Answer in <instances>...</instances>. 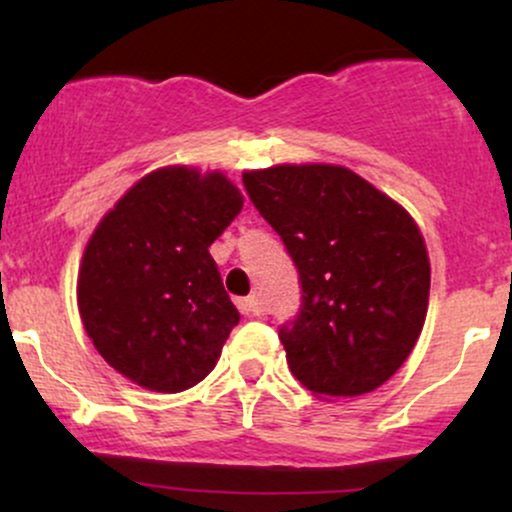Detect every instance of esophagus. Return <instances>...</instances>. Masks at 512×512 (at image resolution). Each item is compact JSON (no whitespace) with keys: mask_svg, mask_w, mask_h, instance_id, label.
Returning <instances> with one entry per match:
<instances>
[{"mask_svg":"<svg viewBox=\"0 0 512 512\" xmlns=\"http://www.w3.org/2000/svg\"><path fill=\"white\" fill-rule=\"evenodd\" d=\"M238 310L243 315H262V305H260V301H257L255 296L238 298Z\"/></svg>","mask_w":512,"mask_h":512,"instance_id":"34e87169","label":"esophagus"}]
</instances>
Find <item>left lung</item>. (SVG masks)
<instances>
[{
	"label": "left lung",
	"mask_w": 512,
	"mask_h": 512,
	"mask_svg": "<svg viewBox=\"0 0 512 512\" xmlns=\"http://www.w3.org/2000/svg\"><path fill=\"white\" fill-rule=\"evenodd\" d=\"M243 185L279 233L301 281V310L279 339L317 397L373 392L407 361L424 327L431 264L395 199L330 163L250 170Z\"/></svg>",
	"instance_id": "8db88e82"
}]
</instances>
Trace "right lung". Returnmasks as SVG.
<instances>
[{
	"instance_id": "add662e5",
	"label": "right lung",
	"mask_w": 512,
	"mask_h": 512,
	"mask_svg": "<svg viewBox=\"0 0 512 512\" xmlns=\"http://www.w3.org/2000/svg\"><path fill=\"white\" fill-rule=\"evenodd\" d=\"M243 209L226 175L154 170L93 231L79 269L84 330L117 373L182 392L214 370L240 313L209 245Z\"/></svg>"
}]
</instances>
